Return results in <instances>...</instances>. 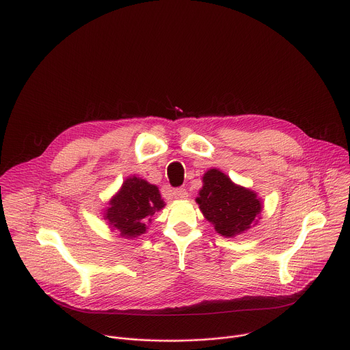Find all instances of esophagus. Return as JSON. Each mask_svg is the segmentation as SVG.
Here are the masks:
<instances>
[{"mask_svg": "<svg viewBox=\"0 0 350 350\" xmlns=\"http://www.w3.org/2000/svg\"><path fill=\"white\" fill-rule=\"evenodd\" d=\"M174 197L175 198H178V200H185V198H187V190L185 189V187H178V189H175L174 190Z\"/></svg>", "mask_w": 350, "mask_h": 350, "instance_id": "obj_1", "label": "esophagus"}]
</instances>
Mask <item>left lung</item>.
<instances>
[{
    "label": "left lung",
    "instance_id": "8db88e82",
    "mask_svg": "<svg viewBox=\"0 0 350 350\" xmlns=\"http://www.w3.org/2000/svg\"><path fill=\"white\" fill-rule=\"evenodd\" d=\"M202 183L196 201L219 234L231 238L245 232L257 221L262 204L254 191L232 183L216 168L204 174Z\"/></svg>",
    "mask_w": 350,
    "mask_h": 350
}]
</instances>
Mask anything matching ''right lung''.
<instances>
[{"label": "right lung", "instance_id": "add662e5", "mask_svg": "<svg viewBox=\"0 0 350 350\" xmlns=\"http://www.w3.org/2000/svg\"><path fill=\"white\" fill-rule=\"evenodd\" d=\"M164 205L157 186L145 179L130 176L109 201L105 220L112 230L119 231L122 238L133 239L146 231V224L152 221V216Z\"/></svg>", "mask_w": 350, "mask_h": 350}]
</instances>
